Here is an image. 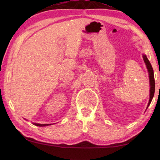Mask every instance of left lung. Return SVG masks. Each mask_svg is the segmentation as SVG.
<instances>
[{"label": "left lung", "instance_id": "left-lung-1", "mask_svg": "<svg viewBox=\"0 0 160 160\" xmlns=\"http://www.w3.org/2000/svg\"><path fill=\"white\" fill-rule=\"evenodd\" d=\"M142 58L143 60H144L145 63L146 65V68L148 69V72L149 74V82H150V99H149V102L147 106V109L149 107V105L150 104V103L152 100V98L154 97V94H155V78H154V71H153V68L151 66V63H150V61L147 58L145 54H142Z\"/></svg>", "mask_w": 160, "mask_h": 160}]
</instances>
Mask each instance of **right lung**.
<instances>
[{
	"instance_id": "1",
	"label": "right lung",
	"mask_w": 160,
	"mask_h": 160,
	"mask_svg": "<svg viewBox=\"0 0 160 160\" xmlns=\"http://www.w3.org/2000/svg\"><path fill=\"white\" fill-rule=\"evenodd\" d=\"M32 124H34V125L37 126H40V127H42V126H49L51 125L52 123H50V124H41V123H32Z\"/></svg>"
}]
</instances>
